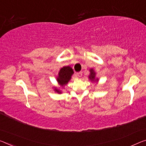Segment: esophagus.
Here are the masks:
<instances>
[{
	"label": "esophagus",
	"instance_id": "34e87169",
	"mask_svg": "<svg viewBox=\"0 0 146 146\" xmlns=\"http://www.w3.org/2000/svg\"><path fill=\"white\" fill-rule=\"evenodd\" d=\"M76 76H78V77H82V72H77L76 73Z\"/></svg>",
	"mask_w": 146,
	"mask_h": 146
}]
</instances>
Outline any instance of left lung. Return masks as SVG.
I'll list each match as a JSON object with an SVG mask.
<instances>
[{
	"instance_id": "1",
	"label": "left lung",
	"mask_w": 146,
	"mask_h": 146,
	"mask_svg": "<svg viewBox=\"0 0 146 146\" xmlns=\"http://www.w3.org/2000/svg\"><path fill=\"white\" fill-rule=\"evenodd\" d=\"M95 73L94 72V71L93 70H91V75L89 76V78L91 80H95Z\"/></svg>"
}]
</instances>
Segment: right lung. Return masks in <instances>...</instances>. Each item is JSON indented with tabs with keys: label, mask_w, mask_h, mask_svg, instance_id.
<instances>
[{
	"label": "right lung",
	"mask_w": 146,
	"mask_h": 146,
	"mask_svg": "<svg viewBox=\"0 0 146 146\" xmlns=\"http://www.w3.org/2000/svg\"><path fill=\"white\" fill-rule=\"evenodd\" d=\"M74 74V71L72 68L70 66H64L60 69V72L59 73V76L57 78V82L59 83V85L61 86H64L66 85L68 81L70 80L71 76ZM56 91L57 93H60L59 91L56 89Z\"/></svg>",
	"instance_id": "1"
}]
</instances>
